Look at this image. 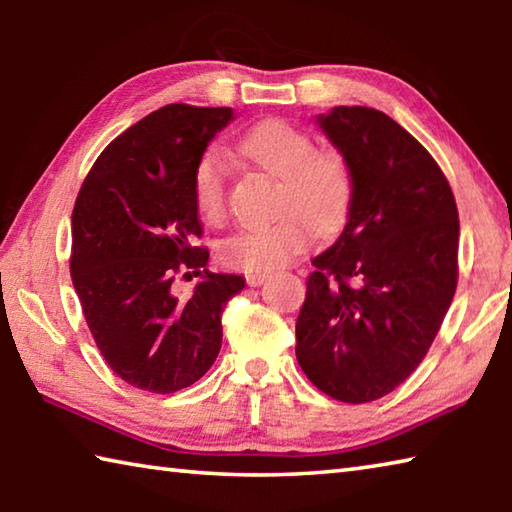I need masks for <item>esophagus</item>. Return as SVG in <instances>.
I'll return each mask as SVG.
<instances>
[{"instance_id": "1", "label": "esophagus", "mask_w": 512, "mask_h": 512, "mask_svg": "<svg viewBox=\"0 0 512 512\" xmlns=\"http://www.w3.org/2000/svg\"><path fill=\"white\" fill-rule=\"evenodd\" d=\"M266 277H268V273H248L246 282H248V287H259V284L266 282Z\"/></svg>"}]
</instances>
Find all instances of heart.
Here are the masks:
<instances>
[{
	"label": "heart",
	"mask_w": 512,
	"mask_h": 512,
	"mask_svg": "<svg viewBox=\"0 0 512 512\" xmlns=\"http://www.w3.org/2000/svg\"><path fill=\"white\" fill-rule=\"evenodd\" d=\"M241 153L277 178L275 221L244 228L221 241L219 257L237 271L264 273L289 264L309 246L314 230L334 232L348 216L354 194L352 169L336 149H314V140L289 121L268 119L250 128L239 142ZM196 210L207 221H221L228 207V167L210 149L192 173Z\"/></svg>",
	"instance_id": "obj_1"
}]
</instances>
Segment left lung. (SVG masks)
Listing matches in <instances>:
<instances>
[{
  "label": "left lung",
  "mask_w": 512,
  "mask_h": 512,
  "mask_svg": "<svg viewBox=\"0 0 512 512\" xmlns=\"http://www.w3.org/2000/svg\"><path fill=\"white\" fill-rule=\"evenodd\" d=\"M318 124L354 180L348 223L314 273L296 323L311 384L363 404L427 357L458 282V210L431 153L384 112L339 106Z\"/></svg>",
  "instance_id": "left-lung-1"
}]
</instances>
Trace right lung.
Listing matches in <instances>:
<instances>
[{
	"mask_svg": "<svg viewBox=\"0 0 512 512\" xmlns=\"http://www.w3.org/2000/svg\"><path fill=\"white\" fill-rule=\"evenodd\" d=\"M232 108L169 103L112 140L83 180L72 212L69 273L103 359L140 391L176 393L221 350V314L246 287L212 273L192 173ZM178 272L202 282L183 301Z\"/></svg>",
	"mask_w": 512,
	"mask_h": 512,
	"instance_id": "add662e5",
	"label": "right lung"
}]
</instances>
